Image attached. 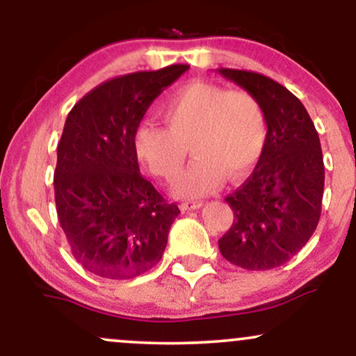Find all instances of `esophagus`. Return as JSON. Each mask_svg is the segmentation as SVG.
I'll list each match as a JSON object with an SVG mask.
<instances>
[{"label":"esophagus","mask_w":356,"mask_h":356,"mask_svg":"<svg viewBox=\"0 0 356 356\" xmlns=\"http://www.w3.org/2000/svg\"><path fill=\"white\" fill-rule=\"evenodd\" d=\"M202 207L201 201H184L181 202V211H192V209H199Z\"/></svg>","instance_id":"1"}]
</instances>
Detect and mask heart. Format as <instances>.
Segmentation results:
<instances>
[{
	"label": "heart",
	"mask_w": 356,
	"mask_h": 356,
	"mask_svg": "<svg viewBox=\"0 0 356 356\" xmlns=\"http://www.w3.org/2000/svg\"><path fill=\"white\" fill-rule=\"evenodd\" d=\"M164 127L138 125L132 147L137 161L164 181H174L186 162L194 161L175 182L181 197H201L218 189L224 175L244 177L259 162L268 142L263 107L251 93L218 85H184L159 107Z\"/></svg>",
	"instance_id": "obj_1"
}]
</instances>
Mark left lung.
<instances>
[{"label":"left lung","mask_w":356,"mask_h":356,"mask_svg":"<svg viewBox=\"0 0 356 356\" xmlns=\"http://www.w3.org/2000/svg\"><path fill=\"white\" fill-rule=\"evenodd\" d=\"M219 73L259 102L268 125L254 172L226 197L234 220L219 251L236 266L266 271L288 263L318 226L325 187L320 137L305 105L283 85L256 72Z\"/></svg>","instance_id":"1"}]
</instances>
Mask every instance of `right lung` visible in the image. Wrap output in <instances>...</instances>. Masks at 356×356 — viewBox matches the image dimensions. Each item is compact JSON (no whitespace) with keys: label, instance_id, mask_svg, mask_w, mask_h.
I'll return each instance as SVG.
<instances>
[{"label":"right lung","instance_id":"obj_1","mask_svg":"<svg viewBox=\"0 0 356 356\" xmlns=\"http://www.w3.org/2000/svg\"><path fill=\"white\" fill-rule=\"evenodd\" d=\"M189 65L117 76L68 113L53 175L56 214L72 254L107 280H132L161 261L181 214L138 170L132 137L150 104Z\"/></svg>","mask_w":356,"mask_h":356}]
</instances>
